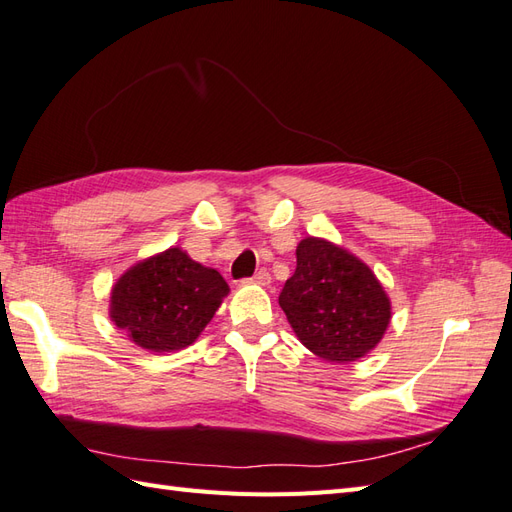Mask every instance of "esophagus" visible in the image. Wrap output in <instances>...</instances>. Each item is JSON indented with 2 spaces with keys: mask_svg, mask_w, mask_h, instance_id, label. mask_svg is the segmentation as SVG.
<instances>
[{
  "mask_svg": "<svg viewBox=\"0 0 512 512\" xmlns=\"http://www.w3.org/2000/svg\"><path fill=\"white\" fill-rule=\"evenodd\" d=\"M244 283H255V285H268L270 283V272L268 270H259L255 277L246 279Z\"/></svg>",
  "mask_w": 512,
  "mask_h": 512,
  "instance_id": "34e87169",
  "label": "esophagus"
}]
</instances>
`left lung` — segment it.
<instances>
[{
    "label": "left lung",
    "mask_w": 512,
    "mask_h": 512,
    "mask_svg": "<svg viewBox=\"0 0 512 512\" xmlns=\"http://www.w3.org/2000/svg\"><path fill=\"white\" fill-rule=\"evenodd\" d=\"M279 305L313 355L350 363L381 342L389 298L374 272L344 248L307 238L296 248V270L285 281Z\"/></svg>",
    "instance_id": "left-lung-1"
}]
</instances>
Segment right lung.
Instances as JSON below:
<instances>
[{
	"mask_svg": "<svg viewBox=\"0 0 512 512\" xmlns=\"http://www.w3.org/2000/svg\"><path fill=\"white\" fill-rule=\"evenodd\" d=\"M227 294L218 270L196 264L181 248H168L116 281L110 316L144 350H181L201 335Z\"/></svg>",
	"mask_w": 512,
	"mask_h": 512,
	"instance_id": "1",
	"label": "right lung"
}]
</instances>
